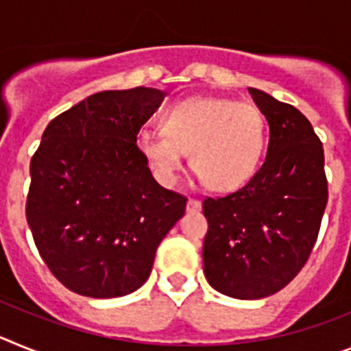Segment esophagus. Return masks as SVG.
I'll list each match as a JSON object with an SVG mask.
<instances>
[{
	"instance_id": "esophagus-1",
	"label": "esophagus",
	"mask_w": 351,
	"mask_h": 351,
	"mask_svg": "<svg viewBox=\"0 0 351 351\" xmlns=\"http://www.w3.org/2000/svg\"><path fill=\"white\" fill-rule=\"evenodd\" d=\"M199 210H201V201L191 197V199L187 201V212H199Z\"/></svg>"
}]
</instances>
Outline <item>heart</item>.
Wrapping results in <instances>:
<instances>
[{"label": "heart", "mask_w": 351, "mask_h": 351, "mask_svg": "<svg viewBox=\"0 0 351 351\" xmlns=\"http://www.w3.org/2000/svg\"><path fill=\"white\" fill-rule=\"evenodd\" d=\"M162 134L141 130L138 150L164 185H173L191 152L193 167L213 191L230 193L249 182L260 164L267 125L251 102L191 97L167 109Z\"/></svg>", "instance_id": "1"}]
</instances>
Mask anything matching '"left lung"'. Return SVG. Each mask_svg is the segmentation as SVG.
I'll use <instances>...</instances> for the list:
<instances>
[{"label": "left lung", "instance_id": "obj_1", "mask_svg": "<svg viewBox=\"0 0 351 351\" xmlns=\"http://www.w3.org/2000/svg\"><path fill=\"white\" fill-rule=\"evenodd\" d=\"M249 93L268 121L267 158L245 187L203 201L206 281L240 300L277 293L302 270L328 199L323 146L309 120L265 91Z\"/></svg>", "mask_w": 351, "mask_h": 351}]
</instances>
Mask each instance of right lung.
<instances>
[{
    "label": "right lung",
    "instance_id": "add662e5",
    "mask_svg": "<svg viewBox=\"0 0 351 351\" xmlns=\"http://www.w3.org/2000/svg\"><path fill=\"white\" fill-rule=\"evenodd\" d=\"M164 95L100 91L42 134L26 219L42 260L74 293L112 298L141 288L158 243L185 213L187 197L155 182L136 145Z\"/></svg>",
    "mask_w": 351,
    "mask_h": 351
}]
</instances>
